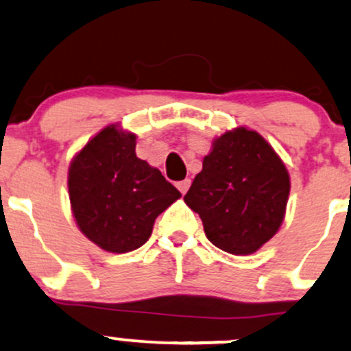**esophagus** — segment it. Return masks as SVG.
Segmentation results:
<instances>
[{"instance_id":"1","label":"esophagus","mask_w":351,"mask_h":351,"mask_svg":"<svg viewBox=\"0 0 351 351\" xmlns=\"http://www.w3.org/2000/svg\"><path fill=\"white\" fill-rule=\"evenodd\" d=\"M189 184H191V180H189V178H184V180H181V181H178V183H176V188L180 189L181 195H186V191H188Z\"/></svg>"}]
</instances>
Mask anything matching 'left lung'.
<instances>
[{"label": "left lung", "mask_w": 351, "mask_h": 351, "mask_svg": "<svg viewBox=\"0 0 351 351\" xmlns=\"http://www.w3.org/2000/svg\"><path fill=\"white\" fill-rule=\"evenodd\" d=\"M289 193L291 176L271 143L237 127L213 140L184 203L198 213L216 247L249 256L279 231Z\"/></svg>", "instance_id": "1"}]
</instances>
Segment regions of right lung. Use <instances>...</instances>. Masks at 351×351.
I'll list each match as a JSON object with an SVG mask.
<instances>
[{
  "instance_id": "obj_1",
  "label": "right lung",
  "mask_w": 351,
  "mask_h": 351,
  "mask_svg": "<svg viewBox=\"0 0 351 351\" xmlns=\"http://www.w3.org/2000/svg\"><path fill=\"white\" fill-rule=\"evenodd\" d=\"M136 135L110 123L75 153L67 173L72 216L100 249L125 254L152 236L158 215L181 198L158 168L135 153Z\"/></svg>"
}]
</instances>
